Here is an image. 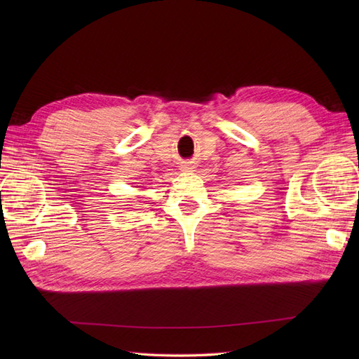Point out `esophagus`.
<instances>
[{
	"mask_svg": "<svg viewBox=\"0 0 359 359\" xmlns=\"http://www.w3.org/2000/svg\"><path fill=\"white\" fill-rule=\"evenodd\" d=\"M182 169H184V170H189V169H193V168H191L190 165H184V166H182Z\"/></svg>",
	"mask_w": 359,
	"mask_h": 359,
	"instance_id": "obj_1",
	"label": "esophagus"
}]
</instances>
